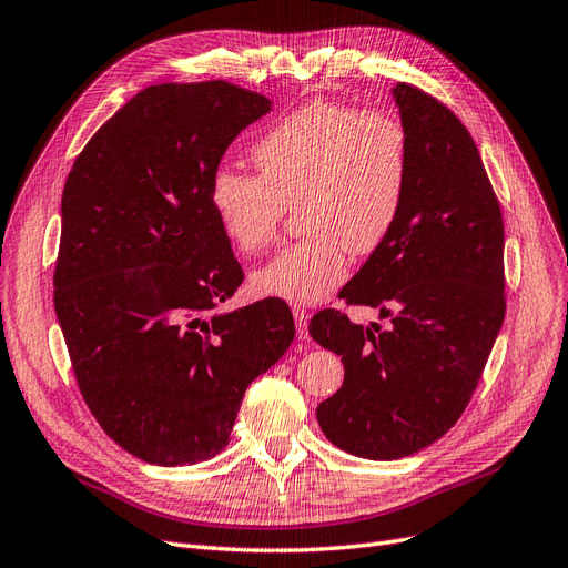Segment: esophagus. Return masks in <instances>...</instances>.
Wrapping results in <instances>:
<instances>
[{
    "mask_svg": "<svg viewBox=\"0 0 568 568\" xmlns=\"http://www.w3.org/2000/svg\"><path fill=\"white\" fill-rule=\"evenodd\" d=\"M292 316H295V325H297V337L300 339H308V313L300 306L292 308Z\"/></svg>",
    "mask_w": 568,
    "mask_h": 568,
    "instance_id": "1",
    "label": "esophagus"
}]
</instances>
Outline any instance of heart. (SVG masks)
<instances>
[{
	"label": "heart",
	"mask_w": 568,
	"mask_h": 568,
	"mask_svg": "<svg viewBox=\"0 0 568 568\" xmlns=\"http://www.w3.org/2000/svg\"><path fill=\"white\" fill-rule=\"evenodd\" d=\"M260 175L217 168L210 205L241 255L278 234L285 207L300 203L306 236L252 273L260 297L316 304L342 285L348 250L369 255L403 213L412 154L405 125L386 112L308 102L252 146Z\"/></svg>",
	"instance_id": "1"
}]
</instances>
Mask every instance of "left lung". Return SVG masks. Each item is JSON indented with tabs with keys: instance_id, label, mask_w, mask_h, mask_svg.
Listing matches in <instances>:
<instances>
[{
	"instance_id": "left-lung-1",
	"label": "left lung",
	"mask_w": 568,
	"mask_h": 568,
	"mask_svg": "<svg viewBox=\"0 0 568 568\" xmlns=\"http://www.w3.org/2000/svg\"><path fill=\"white\" fill-rule=\"evenodd\" d=\"M393 98L412 154L405 205L339 292L379 308L390 327L355 325L334 308L308 325L344 363L318 424L334 447L372 460L409 456L458 422L506 318L503 217L477 144L422 89L397 83Z\"/></svg>"
}]
</instances>
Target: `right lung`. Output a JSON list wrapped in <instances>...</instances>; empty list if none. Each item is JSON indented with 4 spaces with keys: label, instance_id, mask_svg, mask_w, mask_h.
Masks as SVG:
<instances>
[{
    "label": "right lung",
    "instance_id": "1",
    "mask_svg": "<svg viewBox=\"0 0 568 568\" xmlns=\"http://www.w3.org/2000/svg\"><path fill=\"white\" fill-rule=\"evenodd\" d=\"M271 100L229 81L140 91L83 146L60 203L55 316L95 422L154 466L229 445L245 388L295 339L285 302L217 306L243 268L210 178Z\"/></svg>",
    "mask_w": 568,
    "mask_h": 568
}]
</instances>
